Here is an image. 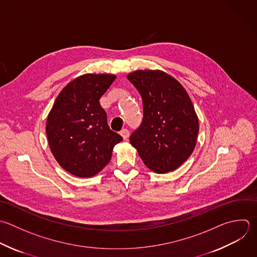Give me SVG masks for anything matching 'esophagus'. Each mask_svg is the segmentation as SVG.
Wrapping results in <instances>:
<instances>
[{
	"instance_id": "esophagus-1",
	"label": "esophagus",
	"mask_w": 257,
	"mask_h": 257,
	"mask_svg": "<svg viewBox=\"0 0 257 257\" xmlns=\"http://www.w3.org/2000/svg\"><path fill=\"white\" fill-rule=\"evenodd\" d=\"M119 134H120V136L123 138V140H126V139L130 137V132H128V130H126V128H122V130L119 132Z\"/></svg>"
}]
</instances>
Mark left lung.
I'll return each instance as SVG.
<instances>
[{"instance_id": "obj_1", "label": "left lung", "mask_w": 257, "mask_h": 257, "mask_svg": "<svg viewBox=\"0 0 257 257\" xmlns=\"http://www.w3.org/2000/svg\"><path fill=\"white\" fill-rule=\"evenodd\" d=\"M143 99L144 118L131 135L145 165L164 174L179 168L193 153L199 121L181 83L161 70H138L127 75Z\"/></svg>"}]
</instances>
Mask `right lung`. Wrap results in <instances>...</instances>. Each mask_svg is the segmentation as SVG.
<instances>
[{
	"label": "right lung",
	"instance_id": "right-lung-1",
	"mask_svg": "<svg viewBox=\"0 0 257 257\" xmlns=\"http://www.w3.org/2000/svg\"><path fill=\"white\" fill-rule=\"evenodd\" d=\"M116 78L113 74H84L69 82L50 110L46 134L58 164L68 173L88 178L110 161L122 138L107 124L100 97Z\"/></svg>",
	"mask_w": 257,
	"mask_h": 257
}]
</instances>
